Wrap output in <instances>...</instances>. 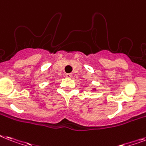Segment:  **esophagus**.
Instances as JSON below:
<instances>
[{"label": "esophagus", "instance_id": "obj_1", "mask_svg": "<svg viewBox=\"0 0 146 146\" xmlns=\"http://www.w3.org/2000/svg\"><path fill=\"white\" fill-rule=\"evenodd\" d=\"M66 76L67 78H71V77L73 76V74L72 73H66Z\"/></svg>", "mask_w": 146, "mask_h": 146}]
</instances>
